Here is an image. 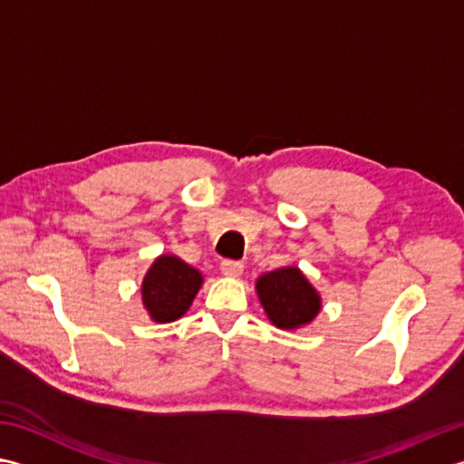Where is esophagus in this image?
I'll use <instances>...</instances> for the list:
<instances>
[{
	"label": "esophagus",
	"instance_id": "1",
	"mask_svg": "<svg viewBox=\"0 0 464 464\" xmlns=\"http://www.w3.org/2000/svg\"><path fill=\"white\" fill-rule=\"evenodd\" d=\"M221 271H223V276H227V277H239L243 274V263L227 259V261L221 263Z\"/></svg>",
	"mask_w": 464,
	"mask_h": 464
}]
</instances>
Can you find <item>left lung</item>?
Here are the masks:
<instances>
[{"instance_id":"8db88e82","label":"left lung","mask_w":464,"mask_h":464,"mask_svg":"<svg viewBox=\"0 0 464 464\" xmlns=\"http://www.w3.org/2000/svg\"><path fill=\"white\" fill-rule=\"evenodd\" d=\"M256 292L267 320L279 330H297L322 312V295L295 266L267 271L257 277Z\"/></svg>"}]
</instances>
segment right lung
<instances>
[{
    "instance_id": "add662e5",
    "label": "right lung",
    "mask_w": 464,
    "mask_h": 464,
    "mask_svg": "<svg viewBox=\"0 0 464 464\" xmlns=\"http://www.w3.org/2000/svg\"><path fill=\"white\" fill-rule=\"evenodd\" d=\"M201 285V271L172 253H162L144 274L140 299L152 322L170 324L188 312Z\"/></svg>"
}]
</instances>
